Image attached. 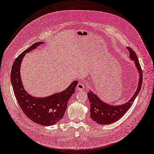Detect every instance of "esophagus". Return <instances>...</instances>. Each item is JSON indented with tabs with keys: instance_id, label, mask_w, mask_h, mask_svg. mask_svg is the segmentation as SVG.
Segmentation results:
<instances>
[{
	"instance_id": "obj_1",
	"label": "esophagus",
	"mask_w": 154,
	"mask_h": 154,
	"mask_svg": "<svg viewBox=\"0 0 154 154\" xmlns=\"http://www.w3.org/2000/svg\"><path fill=\"white\" fill-rule=\"evenodd\" d=\"M85 88V85L83 84V82H79L77 86V89L78 90H79V91H82V90H83Z\"/></svg>"
}]
</instances>
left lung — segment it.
Returning <instances> with one entry per match:
<instances>
[{
  "label": "left lung",
  "mask_w": 154,
  "mask_h": 154,
  "mask_svg": "<svg viewBox=\"0 0 154 154\" xmlns=\"http://www.w3.org/2000/svg\"><path fill=\"white\" fill-rule=\"evenodd\" d=\"M127 49L129 51L130 58L135 61L137 68L139 73L140 78L137 90L131 99H130L128 103L119 106H112L107 104L100 100V98L95 94L90 91L88 93V97L90 104V117L94 122L99 124H110L118 121L121 118L131 107L134 100H135L141 88L142 83H143V72H142L139 60H138L135 52L131 47H127Z\"/></svg>",
  "instance_id": "obj_1"
}]
</instances>
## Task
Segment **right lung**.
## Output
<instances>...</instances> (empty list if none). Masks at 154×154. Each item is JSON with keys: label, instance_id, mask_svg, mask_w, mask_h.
Masks as SVG:
<instances>
[{"label": "right lung", "instance_id": "obj_1", "mask_svg": "<svg viewBox=\"0 0 154 154\" xmlns=\"http://www.w3.org/2000/svg\"><path fill=\"white\" fill-rule=\"evenodd\" d=\"M42 43H35L19 55L12 65L10 78L15 98L23 112L35 123L49 126L56 124L64 117L68 102L75 92L78 81H73L64 91L43 98L33 97L25 91L20 77L21 61L26 53Z\"/></svg>", "mask_w": 154, "mask_h": 154}]
</instances>
